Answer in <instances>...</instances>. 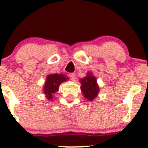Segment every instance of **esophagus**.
<instances>
[{"mask_svg":"<svg viewBox=\"0 0 148 148\" xmlns=\"http://www.w3.org/2000/svg\"><path fill=\"white\" fill-rule=\"evenodd\" d=\"M69 77H70V79H71V81H75V79H76L75 74H74V73H71V74H69Z\"/></svg>","mask_w":148,"mask_h":148,"instance_id":"esophagus-1","label":"esophagus"}]
</instances>
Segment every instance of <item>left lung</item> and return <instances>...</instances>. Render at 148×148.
I'll return each instance as SVG.
<instances>
[{"mask_svg": "<svg viewBox=\"0 0 148 148\" xmlns=\"http://www.w3.org/2000/svg\"><path fill=\"white\" fill-rule=\"evenodd\" d=\"M81 90L84 97L88 101H93L97 97L99 87L97 82V79L91 71L86 73V76L80 79Z\"/></svg>", "mask_w": 148, "mask_h": 148, "instance_id": "obj_1", "label": "left lung"}]
</instances>
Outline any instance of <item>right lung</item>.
I'll return each mask as SVG.
<instances>
[{"instance_id": "obj_1", "label": "right lung", "mask_w": 148, "mask_h": 148, "mask_svg": "<svg viewBox=\"0 0 148 148\" xmlns=\"http://www.w3.org/2000/svg\"><path fill=\"white\" fill-rule=\"evenodd\" d=\"M69 79L68 77L63 74H50L47 75L44 85V95L48 100L53 99V94L59 91V85Z\"/></svg>"}]
</instances>
